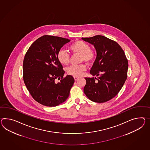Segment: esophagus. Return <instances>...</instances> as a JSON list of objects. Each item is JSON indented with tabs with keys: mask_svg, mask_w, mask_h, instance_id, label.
Wrapping results in <instances>:
<instances>
[{
	"mask_svg": "<svg viewBox=\"0 0 150 150\" xmlns=\"http://www.w3.org/2000/svg\"><path fill=\"white\" fill-rule=\"evenodd\" d=\"M74 80H75V81H77L78 79H79V77L77 76H74Z\"/></svg>",
	"mask_w": 150,
	"mask_h": 150,
	"instance_id": "1",
	"label": "esophagus"
}]
</instances>
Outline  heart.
<instances>
[{"label": "heart", "mask_w": 150, "mask_h": 150, "mask_svg": "<svg viewBox=\"0 0 150 150\" xmlns=\"http://www.w3.org/2000/svg\"><path fill=\"white\" fill-rule=\"evenodd\" d=\"M70 52L73 54H80L81 62L91 64L95 59V52L91 49L90 45L82 40H76L69 47ZM57 59L63 65H68L70 62L69 54L64 50H60L57 52ZM86 66L84 64L77 66H71L67 68V73L74 76H80L86 71Z\"/></svg>", "instance_id": "obj_1"}]
</instances>
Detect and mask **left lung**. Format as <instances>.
I'll use <instances>...</instances> for the list:
<instances>
[{"mask_svg": "<svg viewBox=\"0 0 150 150\" xmlns=\"http://www.w3.org/2000/svg\"><path fill=\"white\" fill-rule=\"evenodd\" d=\"M82 39L94 45L97 53L90 73L98 77H85L84 94L92 101L107 102L119 93L126 80L128 60L120 45L106 37Z\"/></svg>", "mask_w": 150, "mask_h": 150, "instance_id": "left-lung-1", "label": "left lung"}]
</instances>
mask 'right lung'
<instances>
[{
    "label": "right lung",
    "mask_w": 150,
    "mask_h": 150,
    "mask_svg": "<svg viewBox=\"0 0 150 150\" xmlns=\"http://www.w3.org/2000/svg\"><path fill=\"white\" fill-rule=\"evenodd\" d=\"M70 41L60 37L44 35L31 45L24 56V83L33 99L44 106H58L69 95L74 79L69 75L63 77L64 71L57 54ZM56 78L61 79L57 84L54 82Z\"/></svg>",
    "instance_id": "right-lung-1"
}]
</instances>
